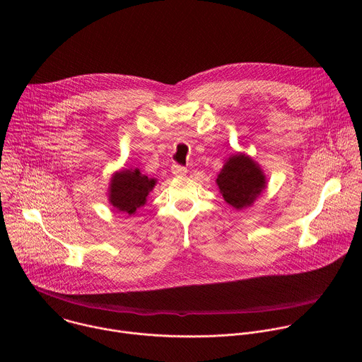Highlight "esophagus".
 <instances>
[{
  "label": "esophagus",
  "instance_id": "1",
  "mask_svg": "<svg viewBox=\"0 0 362 362\" xmlns=\"http://www.w3.org/2000/svg\"><path fill=\"white\" fill-rule=\"evenodd\" d=\"M187 172V169L185 166H180V165H173L172 166V173L175 176H185Z\"/></svg>",
  "mask_w": 362,
  "mask_h": 362
}]
</instances>
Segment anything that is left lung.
Returning a JSON list of instances; mask_svg holds the SVG:
<instances>
[{
	"label": "left lung",
	"instance_id": "obj_1",
	"mask_svg": "<svg viewBox=\"0 0 362 362\" xmlns=\"http://www.w3.org/2000/svg\"><path fill=\"white\" fill-rule=\"evenodd\" d=\"M216 183L229 204L243 209L265 189V176L252 159L235 154L223 166Z\"/></svg>",
	"mask_w": 362,
	"mask_h": 362
}]
</instances>
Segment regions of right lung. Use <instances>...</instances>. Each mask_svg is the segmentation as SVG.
<instances>
[{"label": "right lung", "mask_w": 362, "mask_h": 362, "mask_svg": "<svg viewBox=\"0 0 362 362\" xmlns=\"http://www.w3.org/2000/svg\"><path fill=\"white\" fill-rule=\"evenodd\" d=\"M154 183L156 180L148 179L137 169L116 173L110 185V202L119 211L132 215L146 203V197Z\"/></svg>", "instance_id": "right-lung-1"}]
</instances>
